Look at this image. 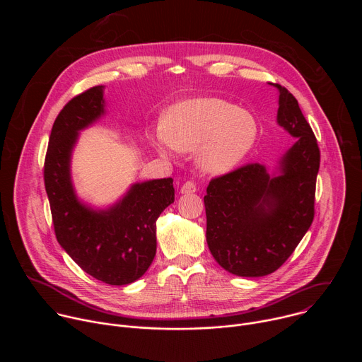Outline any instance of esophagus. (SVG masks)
I'll return each instance as SVG.
<instances>
[{
  "label": "esophagus",
  "mask_w": 362,
  "mask_h": 362,
  "mask_svg": "<svg viewBox=\"0 0 362 362\" xmlns=\"http://www.w3.org/2000/svg\"><path fill=\"white\" fill-rule=\"evenodd\" d=\"M194 192H196V185L193 182H186L180 187V193H183V194H192Z\"/></svg>",
  "instance_id": "34e87169"
}]
</instances>
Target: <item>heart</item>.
<instances>
[{"label": "heart", "mask_w": 362, "mask_h": 362, "mask_svg": "<svg viewBox=\"0 0 362 362\" xmlns=\"http://www.w3.org/2000/svg\"><path fill=\"white\" fill-rule=\"evenodd\" d=\"M257 139L255 117L222 98L200 97L177 103L163 119L154 146L169 154L170 148L194 151L197 166L211 175L235 169Z\"/></svg>", "instance_id": "b5f03b06"}]
</instances>
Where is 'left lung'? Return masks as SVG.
Returning a JSON list of instances; mask_svg holds the SVG:
<instances>
[{
    "label": "left lung",
    "mask_w": 362,
    "mask_h": 362,
    "mask_svg": "<svg viewBox=\"0 0 362 362\" xmlns=\"http://www.w3.org/2000/svg\"><path fill=\"white\" fill-rule=\"evenodd\" d=\"M278 90V124L295 144L279 160L276 175L259 163L211 180L204 196L206 242L228 272L257 278L281 268L314 221L320 148L298 100Z\"/></svg>",
    "instance_id": "1"
}]
</instances>
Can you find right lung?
Listing matches in <instances>:
<instances>
[{
	"mask_svg": "<svg viewBox=\"0 0 362 362\" xmlns=\"http://www.w3.org/2000/svg\"><path fill=\"white\" fill-rule=\"evenodd\" d=\"M105 86L71 98L51 129L44 162V183L54 232L71 259L93 278L109 285L137 281L156 255V221L175 202L173 179L134 183L107 209L78 200L70 173L78 132L105 115Z\"/></svg>",
	"mask_w": 362,
	"mask_h": 362,
	"instance_id": "add662e5",
	"label": "right lung"
}]
</instances>
